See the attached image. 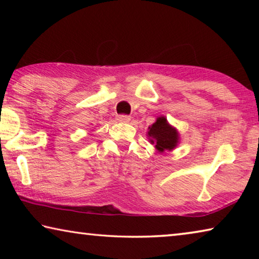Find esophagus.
<instances>
[{"instance_id": "esophagus-1", "label": "esophagus", "mask_w": 259, "mask_h": 259, "mask_svg": "<svg viewBox=\"0 0 259 259\" xmlns=\"http://www.w3.org/2000/svg\"><path fill=\"white\" fill-rule=\"evenodd\" d=\"M116 120L120 122H129L130 121V116L129 115H124V114H121V115L116 116Z\"/></svg>"}]
</instances>
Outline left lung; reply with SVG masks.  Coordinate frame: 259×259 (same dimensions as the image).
Returning a JSON list of instances; mask_svg holds the SVG:
<instances>
[{
  "instance_id": "obj_1",
  "label": "left lung",
  "mask_w": 259,
  "mask_h": 259,
  "mask_svg": "<svg viewBox=\"0 0 259 259\" xmlns=\"http://www.w3.org/2000/svg\"><path fill=\"white\" fill-rule=\"evenodd\" d=\"M147 136L150 142L154 144L155 148L160 153L174 150L179 140L177 129L170 125L164 116L157 117L154 123L148 126Z\"/></svg>"
}]
</instances>
